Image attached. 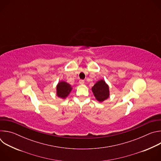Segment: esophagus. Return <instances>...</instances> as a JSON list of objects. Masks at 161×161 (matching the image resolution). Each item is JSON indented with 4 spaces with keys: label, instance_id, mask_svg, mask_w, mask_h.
Returning a JSON list of instances; mask_svg holds the SVG:
<instances>
[{
    "label": "esophagus",
    "instance_id": "34e87169",
    "mask_svg": "<svg viewBox=\"0 0 161 161\" xmlns=\"http://www.w3.org/2000/svg\"><path fill=\"white\" fill-rule=\"evenodd\" d=\"M84 83H85V81H84V80H80L79 81V83H80V85H83Z\"/></svg>",
    "mask_w": 161,
    "mask_h": 161
}]
</instances>
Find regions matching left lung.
<instances>
[{"mask_svg":"<svg viewBox=\"0 0 161 161\" xmlns=\"http://www.w3.org/2000/svg\"><path fill=\"white\" fill-rule=\"evenodd\" d=\"M92 91L99 102H103L109 96V86L104 80H101L96 83L92 88Z\"/></svg>","mask_w":161,"mask_h":161,"instance_id":"obj_1","label":"left lung"}]
</instances>
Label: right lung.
I'll return each mask as SVG.
<instances>
[{
	"mask_svg": "<svg viewBox=\"0 0 161 161\" xmlns=\"http://www.w3.org/2000/svg\"><path fill=\"white\" fill-rule=\"evenodd\" d=\"M73 88L70 84L64 81L58 82L57 85V96L62 99H65L71 92Z\"/></svg>",
	"mask_w": 161,
	"mask_h": 161,
	"instance_id": "1",
	"label": "right lung"
}]
</instances>
